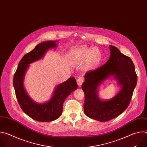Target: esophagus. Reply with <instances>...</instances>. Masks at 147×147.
Listing matches in <instances>:
<instances>
[{
  "label": "esophagus",
  "mask_w": 147,
  "mask_h": 147,
  "mask_svg": "<svg viewBox=\"0 0 147 147\" xmlns=\"http://www.w3.org/2000/svg\"><path fill=\"white\" fill-rule=\"evenodd\" d=\"M83 82H84V79L82 77H80L77 79V84L79 87L81 86Z\"/></svg>",
  "instance_id": "34e87169"
}]
</instances>
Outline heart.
<instances>
[{"label": "heart", "mask_w": 147, "mask_h": 147, "mask_svg": "<svg viewBox=\"0 0 147 147\" xmlns=\"http://www.w3.org/2000/svg\"><path fill=\"white\" fill-rule=\"evenodd\" d=\"M102 57V53L98 48H88L86 46L74 48L71 50L69 54L70 59L72 62H81L85 60L86 70L92 69L97 66Z\"/></svg>", "instance_id": "heart-1"}]
</instances>
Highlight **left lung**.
I'll use <instances>...</instances> for the list:
<instances>
[{
  "label": "left lung",
  "instance_id": "left-lung-1",
  "mask_svg": "<svg viewBox=\"0 0 147 147\" xmlns=\"http://www.w3.org/2000/svg\"><path fill=\"white\" fill-rule=\"evenodd\" d=\"M111 56L106 64L84 76L82 89L85 94L84 109L86 115L99 121L110 120L126 109L137 82L131 59L116 47L109 45ZM113 78L120 91L112 98L102 100L98 95L100 85L107 79Z\"/></svg>",
  "mask_w": 147,
  "mask_h": 147
}]
</instances>
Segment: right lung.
I'll return each instance as SVG.
<instances>
[{
  "label": "right lung",
  "mask_w": 147,
  "mask_h": 147,
  "mask_svg": "<svg viewBox=\"0 0 147 147\" xmlns=\"http://www.w3.org/2000/svg\"><path fill=\"white\" fill-rule=\"evenodd\" d=\"M58 42L47 40L38 44L21 59L14 76L13 86L20 106L26 115L36 121L48 122L58 119L62 113L65 99L77 89L76 79L71 77L56 86L48 100L44 103H37L31 98L24 88V78L30 64L42 59L48 51L56 48Z\"/></svg>",
  "instance_id": "right-lung-1"
}]
</instances>
